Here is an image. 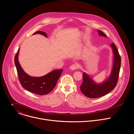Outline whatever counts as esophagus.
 Here are the masks:
<instances>
[{
    "instance_id": "34e87169",
    "label": "esophagus",
    "mask_w": 134,
    "mask_h": 134,
    "mask_svg": "<svg viewBox=\"0 0 134 134\" xmlns=\"http://www.w3.org/2000/svg\"><path fill=\"white\" fill-rule=\"evenodd\" d=\"M77 67H78V65H77V64H75L71 65L70 66L69 68H70V69L71 70H75L76 68H77Z\"/></svg>"
}]
</instances>
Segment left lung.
I'll use <instances>...</instances> for the list:
<instances>
[{"instance_id": "left-lung-1", "label": "left lung", "mask_w": 134, "mask_h": 134, "mask_svg": "<svg viewBox=\"0 0 134 134\" xmlns=\"http://www.w3.org/2000/svg\"><path fill=\"white\" fill-rule=\"evenodd\" d=\"M99 35L107 37V35L100 30H98ZM113 51V63L111 72L108 77L101 83H97L90 75L84 72L83 82L80 87L82 93L89 98L101 97L109 93L116 87L121 66V58L118 51L114 43L110 44Z\"/></svg>"}]
</instances>
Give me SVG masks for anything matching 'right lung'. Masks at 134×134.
<instances>
[{"label": "right lung", "instance_id": "1", "mask_svg": "<svg viewBox=\"0 0 134 134\" xmlns=\"http://www.w3.org/2000/svg\"><path fill=\"white\" fill-rule=\"evenodd\" d=\"M35 34H40L47 37V34L44 32L37 31L33 35ZM19 51L20 49L15 57L14 63L19 81L22 87L28 91L37 95H42L49 93L55 86L63 70L62 69L54 70L41 77H32L24 71L19 63L18 59Z\"/></svg>", "mask_w": 134, "mask_h": 134}]
</instances>
